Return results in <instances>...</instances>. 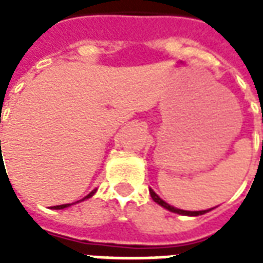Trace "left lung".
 <instances>
[{"label": "left lung", "mask_w": 263, "mask_h": 263, "mask_svg": "<svg viewBox=\"0 0 263 263\" xmlns=\"http://www.w3.org/2000/svg\"><path fill=\"white\" fill-rule=\"evenodd\" d=\"M149 193H151V197H152V200H154L155 203H158L159 205H162L163 209L169 210V211H172V213H176V214L190 215V217H197V215H203V214H205V213H209V211H211V210H213V209H209V210H201V211H187V210L176 209V207H173V205H171L169 203H166L165 200H162V198H160L158 194L155 193L152 189H149Z\"/></svg>", "instance_id": "obj_1"}]
</instances>
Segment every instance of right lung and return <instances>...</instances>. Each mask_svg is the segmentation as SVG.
I'll return each instance as SVG.
<instances>
[{"label": "right lung", "instance_id": "add662e5", "mask_svg": "<svg viewBox=\"0 0 263 263\" xmlns=\"http://www.w3.org/2000/svg\"><path fill=\"white\" fill-rule=\"evenodd\" d=\"M0 142H1V141H0ZM96 192H97V189H94L92 192H90V193L87 194L86 197H83V198H81V200H79V201H76V203H80V201H84V200H87V198L92 197V196L96 194ZM76 203H71V204H60V205H53L52 209H53V210H63V209H67V207H70V205H73V204H76Z\"/></svg>", "mask_w": 263, "mask_h": 263}]
</instances>
